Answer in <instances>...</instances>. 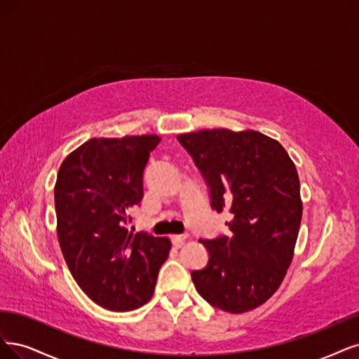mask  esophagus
<instances>
[{"label":"esophagus","mask_w":359,"mask_h":359,"mask_svg":"<svg viewBox=\"0 0 359 359\" xmlns=\"http://www.w3.org/2000/svg\"><path fill=\"white\" fill-rule=\"evenodd\" d=\"M170 238H171V241H172V245L180 248V246L183 245L184 238H187V236H183V234H175V236H171Z\"/></svg>","instance_id":"1"}]
</instances>
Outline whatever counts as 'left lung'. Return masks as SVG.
<instances>
[{
	"mask_svg": "<svg viewBox=\"0 0 359 359\" xmlns=\"http://www.w3.org/2000/svg\"><path fill=\"white\" fill-rule=\"evenodd\" d=\"M177 140L201 171L212 209L233 215L228 236L200 240L209 262L191 273L196 291L229 313L257 309L294 257L303 216L295 164L279 142L252 130H203Z\"/></svg>",
	"mask_w": 359,
	"mask_h": 359,
	"instance_id": "left-lung-1",
	"label": "left lung"
}]
</instances>
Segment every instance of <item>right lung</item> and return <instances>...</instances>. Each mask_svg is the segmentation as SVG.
I'll return each mask as SVG.
<instances>
[{"label": "right lung", "instance_id": "obj_1", "mask_svg": "<svg viewBox=\"0 0 359 359\" xmlns=\"http://www.w3.org/2000/svg\"><path fill=\"white\" fill-rule=\"evenodd\" d=\"M158 135L90 138L68 155L55 184L56 233L74 280L98 306L130 311L154 295L167 237L130 229Z\"/></svg>", "mask_w": 359, "mask_h": 359}]
</instances>
